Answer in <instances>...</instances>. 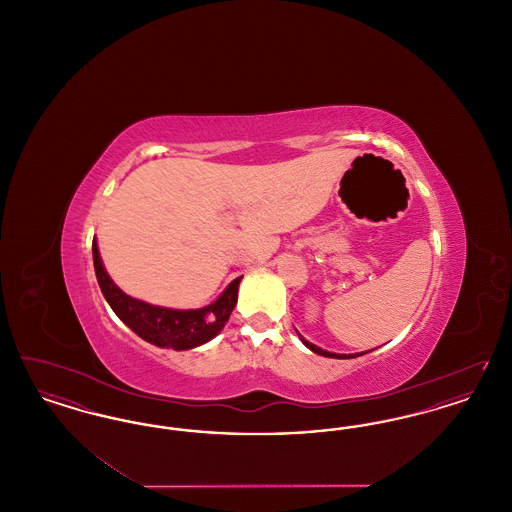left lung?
I'll use <instances>...</instances> for the list:
<instances>
[{
	"instance_id": "8db88e82",
	"label": "left lung",
	"mask_w": 512,
	"mask_h": 512,
	"mask_svg": "<svg viewBox=\"0 0 512 512\" xmlns=\"http://www.w3.org/2000/svg\"><path fill=\"white\" fill-rule=\"evenodd\" d=\"M299 334V332H297ZM299 338L301 341L305 343V347H309L313 353H317V355H322V357H330V359H353V357H359V355H365V353H351V355H341V353H330V351H326V349H322V347H318L315 343H311V341L305 340L301 334H299ZM368 353V351H366Z\"/></svg>"
}]
</instances>
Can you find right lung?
I'll list each match as a JSON object with an SVG mask.
<instances>
[{"mask_svg":"<svg viewBox=\"0 0 512 512\" xmlns=\"http://www.w3.org/2000/svg\"><path fill=\"white\" fill-rule=\"evenodd\" d=\"M99 288L115 315L142 340L174 351L194 349L219 336L236 303L242 276L232 280L219 297L201 309H169L130 297L111 280L99 257L98 240L92 242Z\"/></svg>","mask_w":512,"mask_h":512,"instance_id":"add662e5","label":"right lung"}]
</instances>
